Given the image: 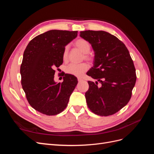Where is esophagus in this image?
<instances>
[{"instance_id":"1","label":"esophagus","mask_w":154,"mask_h":154,"mask_svg":"<svg viewBox=\"0 0 154 154\" xmlns=\"http://www.w3.org/2000/svg\"><path fill=\"white\" fill-rule=\"evenodd\" d=\"M78 82H81V81L83 80V79L81 78H78Z\"/></svg>"}]
</instances>
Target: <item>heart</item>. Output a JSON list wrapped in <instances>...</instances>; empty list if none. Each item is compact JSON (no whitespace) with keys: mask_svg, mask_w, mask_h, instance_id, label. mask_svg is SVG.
<instances>
[{"mask_svg":"<svg viewBox=\"0 0 154 154\" xmlns=\"http://www.w3.org/2000/svg\"><path fill=\"white\" fill-rule=\"evenodd\" d=\"M74 45L76 48L80 50L82 53L84 54V58L87 60H91V57L88 53L90 52L91 51V45L88 42L83 38H79L76 40L74 42ZM68 53H69V47L66 46L63 49V61H67L68 59ZM88 68V65L85 63H82L80 64H74L71 63L69 65L66 67V72L71 74L74 76L80 77L82 76L83 73L87 71Z\"/></svg>","mask_w":154,"mask_h":154,"instance_id":"b5f03b06","label":"heart"}]
</instances>
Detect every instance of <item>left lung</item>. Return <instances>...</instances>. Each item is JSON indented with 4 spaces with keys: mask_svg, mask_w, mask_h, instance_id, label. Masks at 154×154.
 Listing matches in <instances>:
<instances>
[{
    "mask_svg": "<svg viewBox=\"0 0 154 154\" xmlns=\"http://www.w3.org/2000/svg\"><path fill=\"white\" fill-rule=\"evenodd\" d=\"M80 36L91 44L94 52V66L87 74L97 81H88L87 106L95 114L112 115L131 98L136 82L133 60L125 45L109 32L88 30L80 31Z\"/></svg>",
    "mask_w": 154,
    "mask_h": 154,
    "instance_id": "1",
    "label": "left lung"
}]
</instances>
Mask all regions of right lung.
I'll return each instance as SVG.
<instances>
[{"mask_svg": "<svg viewBox=\"0 0 154 154\" xmlns=\"http://www.w3.org/2000/svg\"><path fill=\"white\" fill-rule=\"evenodd\" d=\"M77 35V31L50 30L32 39L24 51L20 66L22 88L30 105L42 114L62 112L77 85V78L69 74L62 83L54 80V69L63 63L65 46Z\"/></svg>", "mask_w": 154, "mask_h": 154, "instance_id": "1", "label": "right lung"}]
</instances>
